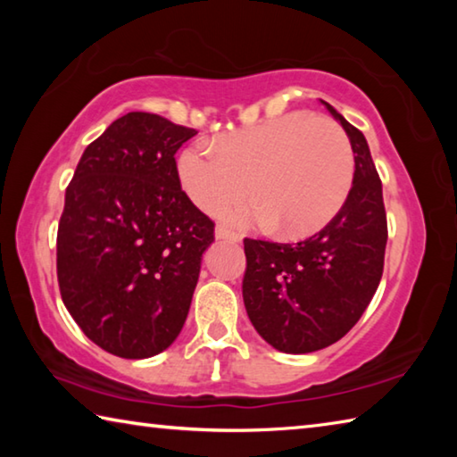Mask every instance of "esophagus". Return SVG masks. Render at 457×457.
Returning a JSON list of instances; mask_svg holds the SVG:
<instances>
[{
  "mask_svg": "<svg viewBox=\"0 0 457 457\" xmlns=\"http://www.w3.org/2000/svg\"><path fill=\"white\" fill-rule=\"evenodd\" d=\"M215 237L229 239V242H242V236H239L237 231H231L228 228H223V226H218V229H215Z\"/></svg>",
  "mask_w": 457,
  "mask_h": 457,
  "instance_id": "1",
  "label": "esophagus"
}]
</instances>
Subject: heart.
<instances>
[{
    "mask_svg": "<svg viewBox=\"0 0 457 457\" xmlns=\"http://www.w3.org/2000/svg\"><path fill=\"white\" fill-rule=\"evenodd\" d=\"M354 154L335 120L290 112L239 130L220 145L197 143L179 159L185 193L204 212H221L253 193L260 201L228 215L272 223L284 236H308L335 218L349 195Z\"/></svg>",
    "mask_w": 457,
    "mask_h": 457,
    "instance_id": "obj_1",
    "label": "heart"
}]
</instances>
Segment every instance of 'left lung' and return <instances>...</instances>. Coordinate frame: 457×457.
<instances>
[{
  "instance_id": "obj_1",
  "label": "left lung",
  "mask_w": 457,
  "mask_h": 457,
  "mask_svg": "<svg viewBox=\"0 0 457 457\" xmlns=\"http://www.w3.org/2000/svg\"><path fill=\"white\" fill-rule=\"evenodd\" d=\"M354 153L353 187L319 234L298 244L244 239V304L276 351L304 354L343 338L367 311L383 276L386 215L365 135L328 103Z\"/></svg>"
}]
</instances>
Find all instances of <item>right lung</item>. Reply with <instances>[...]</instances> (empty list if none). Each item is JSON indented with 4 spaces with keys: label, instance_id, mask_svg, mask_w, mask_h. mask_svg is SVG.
Returning <instances> with one entry per match:
<instances>
[{
    "label": "right lung",
    "instance_id": "1",
    "mask_svg": "<svg viewBox=\"0 0 457 457\" xmlns=\"http://www.w3.org/2000/svg\"><path fill=\"white\" fill-rule=\"evenodd\" d=\"M195 129L129 112L82 153L58 223L64 306L122 359L171 346L187 319L213 221L181 189L175 153Z\"/></svg>",
    "mask_w": 457,
    "mask_h": 457
}]
</instances>
